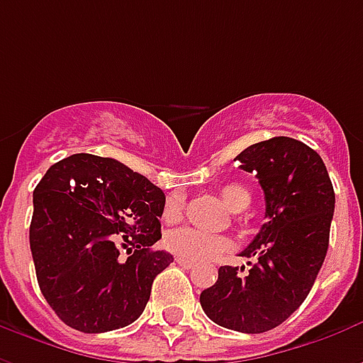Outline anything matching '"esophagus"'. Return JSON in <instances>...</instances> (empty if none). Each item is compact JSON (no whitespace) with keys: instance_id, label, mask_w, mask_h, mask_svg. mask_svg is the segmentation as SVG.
<instances>
[{"instance_id":"34e87169","label":"esophagus","mask_w":363,"mask_h":363,"mask_svg":"<svg viewBox=\"0 0 363 363\" xmlns=\"http://www.w3.org/2000/svg\"><path fill=\"white\" fill-rule=\"evenodd\" d=\"M177 262H179V264H181L182 268H194L196 267V262H194V260H189V259H182V257H177Z\"/></svg>"}]
</instances>
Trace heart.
I'll return each mask as SVG.
<instances>
[{"mask_svg":"<svg viewBox=\"0 0 363 363\" xmlns=\"http://www.w3.org/2000/svg\"><path fill=\"white\" fill-rule=\"evenodd\" d=\"M221 200L225 202L229 210L241 212L247 206L251 204V194L249 190L241 184H225L220 190ZM184 210V196L181 192L169 194L163 204V220L177 221L182 216ZM229 241L225 237L204 233L194 228H179L171 229L165 235V247L177 257L189 260H204L212 259L216 255H220L228 249Z\"/></svg>","mask_w":363,"mask_h":363,"instance_id":"b5f03b06","label":"heart"}]
</instances>
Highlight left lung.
I'll list each match as a JSON object with an SVG mask.
<instances>
[{"instance_id": "obj_1", "label": "left lung", "mask_w": 363, "mask_h": 363, "mask_svg": "<svg viewBox=\"0 0 363 363\" xmlns=\"http://www.w3.org/2000/svg\"><path fill=\"white\" fill-rule=\"evenodd\" d=\"M235 159L264 190L267 223L241 252L255 259L249 272L221 267L200 303L216 325L257 335L281 325L311 291L327 257L335 190L319 153L294 138L252 143Z\"/></svg>"}]
</instances>
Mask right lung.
Wrapping results in <instances>:
<instances>
[{
    "instance_id": "obj_1",
    "label": "right lung",
    "mask_w": 363,
    "mask_h": 363,
    "mask_svg": "<svg viewBox=\"0 0 363 363\" xmlns=\"http://www.w3.org/2000/svg\"><path fill=\"white\" fill-rule=\"evenodd\" d=\"M163 204V190L116 159L75 153L46 171L28 239L40 291L67 327L106 333L142 315L155 276L173 262L151 249Z\"/></svg>"
}]
</instances>
